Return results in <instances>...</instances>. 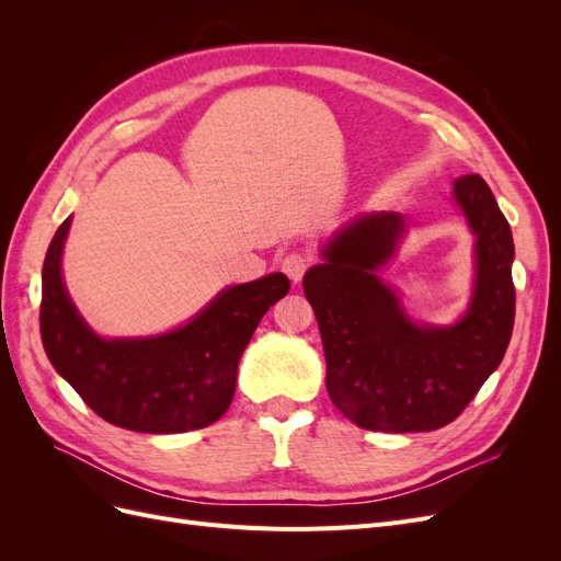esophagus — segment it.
I'll list each match as a JSON object with an SVG mask.
<instances>
[{
	"label": "esophagus",
	"mask_w": 561,
	"mask_h": 561,
	"mask_svg": "<svg viewBox=\"0 0 561 561\" xmlns=\"http://www.w3.org/2000/svg\"><path fill=\"white\" fill-rule=\"evenodd\" d=\"M313 264V252L309 250H299V252H290L285 254L283 260V271L287 276H290V280L299 283L304 278V274H307L309 266Z\"/></svg>",
	"instance_id": "esophagus-1"
}]
</instances>
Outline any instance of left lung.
<instances>
[{
  "mask_svg": "<svg viewBox=\"0 0 561 561\" xmlns=\"http://www.w3.org/2000/svg\"><path fill=\"white\" fill-rule=\"evenodd\" d=\"M478 236V280L468 313L451 328L414 325L377 278L404 231L396 213L365 215L322 250L304 276L328 360V393L355 426L381 433L451 423L494 371L515 325L513 231L480 175L454 180Z\"/></svg>",
  "mask_w": 561,
  "mask_h": 561,
  "instance_id": "8db88e82",
  "label": "left lung"
}]
</instances>
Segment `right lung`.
<instances>
[{
  "label": "right lung",
  "mask_w": 561,
  "mask_h": 561,
  "mask_svg": "<svg viewBox=\"0 0 561 561\" xmlns=\"http://www.w3.org/2000/svg\"><path fill=\"white\" fill-rule=\"evenodd\" d=\"M72 217L58 227L42 268V344L50 365L91 410L135 433H186L222 416L239 360L268 307L290 280L271 274L219 295L184 328L151 339H100L72 307L60 254Z\"/></svg>",
  "instance_id": "1"
}]
</instances>
